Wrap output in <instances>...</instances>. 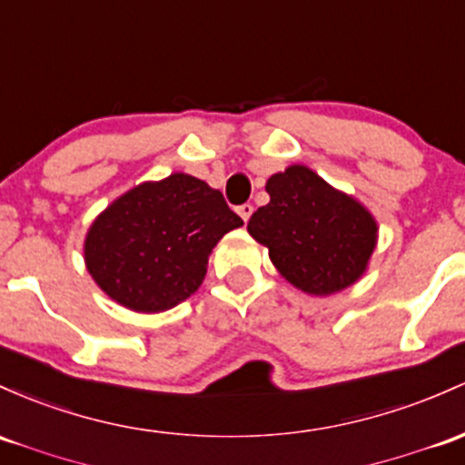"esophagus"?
Segmentation results:
<instances>
[{
    "mask_svg": "<svg viewBox=\"0 0 465 465\" xmlns=\"http://www.w3.org/2000/svg\"><path fill=\"white\" fill-rule=\"evenodd\" d=\"M252 213H253V207H252V205H249V203H244V205H241V207H238V216H241L244 223H247V221H249V218H252Z\"/></svg>",
    "mask_w": 465,
    "mask_h": 465,
    "instance_id": "obj_1",
    "label": "esophagus"
}]
</instances>
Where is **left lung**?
I'll use <instances>...</instances> for the list:
<instances>
[{
	"label": "left lung",
	"instance_id": "left-lung-1",
	"mask_svg": "<svg viewBox=\"0 0 465 465\" xmlns=\"http://www.w3.org/2000/svg\"><path fill=\"white\" fill-rule=\"evenodd\" d=\"M264 190L269 203L249 218L247 232L269 249L278 273L320 298L353 287L377 247L373 213L307 165L269 176Z\"/></svg>",
	"mask_w": 465,
	"mask_h": 465
}]
</instances>
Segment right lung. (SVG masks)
<instances>
[{
	"instance_id": "1",
	"label": "right lung",
	"mask_w": 465,
	"mask_h": 465,
	"mask_svg": "<svg viewBox=\"0 0 465 465\" xmlns=\"http://www.w3.org/2000/svg\"><path fill=\"white\" fill-rule=\"evenodd\" d=\"M241 224L221 192L174 172L121 193L92 221L85 269L121 307L161 313L196 293L212 249Z\"/></svg>"
}]
</instances>
